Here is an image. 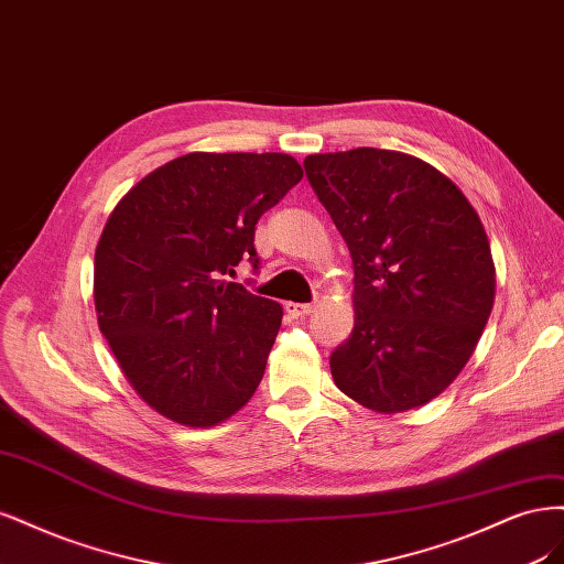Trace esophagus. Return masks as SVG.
<instances>
[{"instance_id": "obj_1", "label": "esophagus", "mask_w": 564, "mask_h": 564, "mask_svg": "<svg viewBox=\"0 0 564 564\" xmlns=\"http://www.w3.org/2000/svg\"><path fill=\"white\" fill-rule=\"evenodd\" d=\"M285 312L293 318H302L314 312V304H297V302H285Z\"/></svg>"}]
</instances>
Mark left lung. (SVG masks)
I'll list each match as a JSON object with an SVG mask.
<instances>
[{"mask_svg":"<svg viewBox=\"0 0 564 564\" xmlns=\"http://www.w3.org/2000/svg\"><path fill=\"white\" fill-rule=\"evenodd\" d=\"M304 171L354 262V330L330 356L341 393L379 414L441 395L485 330L495 260L464 192L393 150L308 154Z\"/></svg>","mask_w":564,"mask_h":564,"instance_id":"1","label":"left lung"}]
</instances>
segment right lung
<instances>
[{
    "label": "right lung",
    "instance_id": "add662e5",
    "mask_svg": "<svg viewBox=\"0 0 564 564\" xmlns=\"http://www.w3.org/2000/svg\"><path fill=\"white\" fill-rule=\"evenodd\" d=\"M302 180L279 152H192L126 192L96 248L100 333L135 393L192 429L239 412L260 387L279 302L225 276L258 267L256 225Z\"/></svg>",
    "mask_w": 564,
    "mask_h": 564
}]
</instances>
